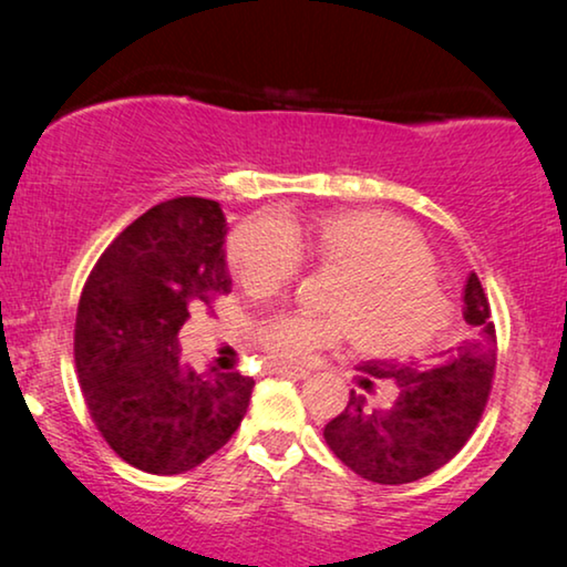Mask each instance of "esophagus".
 Here are the masks:
<instances>
[{
	"mask_svg": "<svg viewBox=\"0 0 567 567\" xmlns=\"http://www.w3.org/2000/svg\"><path fill=\"white\" fill-rule=\"evenodd\" d=\"M266 374L274 377H291V379H305L309 371L307 369H297V367H286V363H266Z\"/></svg>",
	"mask_w": 567,
	"mask_h": 567,
	"instance_id": "obj_1",
	"label": "esophagus"
}]
</instances>
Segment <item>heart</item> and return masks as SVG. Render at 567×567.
Listing matches in <instances>:
<instances>
[{"label": "heart", "mask_w": 567, "mask_h": 567, "mask_svg": "<svg viewBox=\"0 0 567 567\" xmlns=\"http://www.w3.org/2000/svg\"><path fill=\"white\" fill-rule=\"evenodd\" d=\"M301 258L340 268L324 299L332 315L278 312L252 324V343L268 361L307 367L351 336L377 355H413L436 340L452 307L429 247L413 227L382 212L278 214L231 231L229 266L252 293H274L297 274Z\"/></svg>", "instance_id": "1"}]
</instances>
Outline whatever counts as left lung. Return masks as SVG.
Instances as JSON below:
<instances>
[{"instance_id": "obj_1", "label": "left lung", "mask_w": 567, "mask_h": 567, "mask_svg": "<svg viewBox=\"0 0 567 567\" xmlns=\"http://www.w3.org/2000/svg\"><path fill=\"white\" fill-rule=\"evenodd\" d=\"M460 346L449 348L433 369L361 363V382H390L398 398L390 408H369L351 390L343 413L324 425V441L346 467L379 485L415 483L456 456L483 417L495 371V324L491 305L470 274L464 284Z\"/></svg>"}]
</instances>
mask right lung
<instances>
[{
  "instance_id": "obj_1",
  "label": "right lung",
  "mask_w": 567,
  "mask_h": 567,
  "mask_svg": "<svg viewBox=\"0 0 567 567\" xmlns=\"http://www.w3.org/2000/svg\"><path fill=\"white\" fill-rule=\"evenodd\" d=\"M227 219L208 198H173L128 224L84 284L74 359L107 446L150 475H181L227 444L250 405L252 377L196 371L177 332L190 309L231 291Z\"/></svg>"
}]
</instances>
